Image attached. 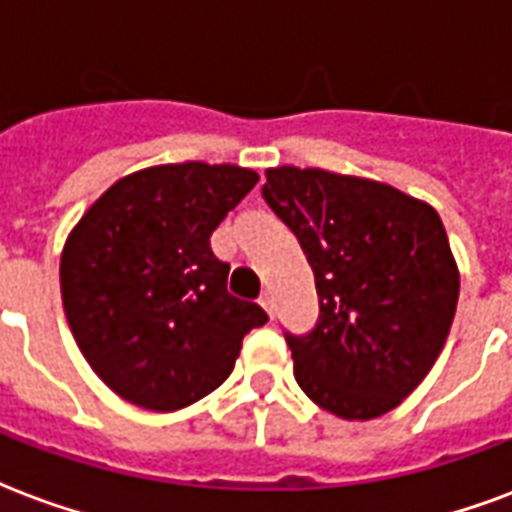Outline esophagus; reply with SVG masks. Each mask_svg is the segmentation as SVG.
Instances as JSON below:
<instances>
[{
    "label": "esophagus",
    "instance_id": "1",
    "mask_svg": "<svg viewBox=\"0 0 512 512\" xmlns=\"http://www.w3.org/2000/svg\"><path fill=\"white\" fill-rule=\"evenodd\" d=\"M260 306L268 311V317H273V295L271 292H263V295H260Z\"/></svg>",
    "mask_w": 512,
    "mask_h": 512
}]
</instances>
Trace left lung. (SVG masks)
Masks as SVG:
<instances>
[{
    "label": "left lung",
    "instance_id": "1",
    "mask_svg": "<svg viewBox=\"0 0 512 512\" xmlns=\"http://www.w3.org/2000/svg\"><path fill=\"white\" fill-rule=\"evenodd\" d=\"M263 198L317 282V327L284 333L295 381L341 419L384 416L424 381L454 322L459 268L438 212L384 182L298 166L265 171Z\"/></svg>",
    "mask_w": 512,
    "mask_h": 512
}]
</instances>
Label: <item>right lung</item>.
<instances>
[{"instance_id": "1", "label": "right lung", "mask_w": 512, "mask_h": 512, "mask_svg": "<svg viewBox=\"0 0 512 512\" xmlns=\"http://www.w3.org/2000/svg\"><path fill=\"white\" fill-rule=\"evenodd\" d=\"M252 169L187 161L117 179L61 252L66 322L93 373L128 403L169 413L230 376L268 322L228 292L214 228L257 185Z\"/></svg>"}]
</instances>
